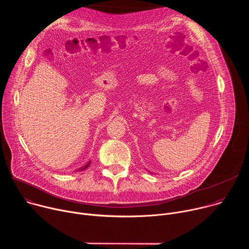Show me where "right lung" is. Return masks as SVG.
I'll return each mask as SVG.
<instances>
[{
	"mask_svg": "<svg viewBox=\"0 0 249 249\" xmlns=\"http://www.w3.org/2000/svg\"><path fill=\"white\" fill-rule=\"evenodd\" d=\"M89 164H90V161H89V162H87V164H86V165H85V166H83V167H81V168H79V169H78V170H79V171H81V170H84V169H86V168H87V167H88V166H89Z\"/></svg>",
	"mask_w": 249,
	"mask_h": 249,
	"instance_id": "1",
	"label": "right lung"
}]
</instances>
